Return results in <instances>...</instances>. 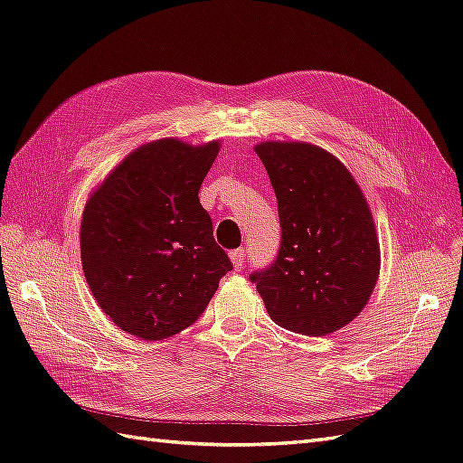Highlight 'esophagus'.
<instances>
[{
	"mask_svg": "<svg viewBox=\"0 0 463 463\" xmlns=\"http://www.w3.org/2000/svg\"><path fill=\"white\" fill-rule=\"evenodd\" d=\"M230 259H232V263H233V269H241L243 263H245V250H243V247H240V250L232 251V253H230Z\"/></svg>",
	"mask_w": 463,
	"mask_h": 463,
	"instance_id": "1",
	"label": "esophagus"
}]
</instances>
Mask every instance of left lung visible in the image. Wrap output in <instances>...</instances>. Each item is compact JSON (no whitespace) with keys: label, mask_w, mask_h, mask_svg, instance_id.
Instances as JSON below:
<instances>
[{"label":"left lung","mask_w":463,"mask_h":463,"mask_svg":"<svg viewBox=\"0 0 463 463\" xmlns=\"http://www.w3.org/2000/svg\"><path fill=\"white\" fill-rule=\"evenodd\" d=\"M255 153L273 184L280 251L251 275L270 320L328 335L359 317L373 292L381 250L373 213L347 166L307 141H261Z\"/></svg>","instance_id":"left-lung-1"}]
</instances>
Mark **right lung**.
Wrapping results in <instances>:
<instances>
[{
    "mask_svg": "<svg viewBox=\"0 0 463 463\" xmlns=\"http://www.w3.org/2000/svg\"><path fill=\"white\" fill-rule=\"evenodd\" d=\"M163 137L133 149L90 194L80 259L98 307L145 342L196 322L232 270L200 204V186L220 153Z\"/></svg>",
    "mask_w": 463,
    "mask_h": 463,
    "instance_id": "add662e5",
    "label": "right lung"
}]
</instances>
